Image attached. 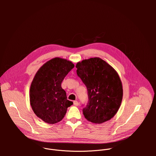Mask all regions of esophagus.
Here are the masks:
<instances>
[{
	"label": "esophagus",
	"mask_w": 156,
	"mask_h": 156,
	"mask_svg": "<svg viewBox=\"0 0 156 156\" xmlns=\"http://www.w3.org/2000/svg\"><path fill=\"white\" fill-rule=\"evenodd\" d=\"M73 104H74L75 105H76V106H78V105H79V102H78L77 101H75L73 102Z\"/></svg>",
	"instance_id": "1"
}]
</instances>
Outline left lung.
Returning <instances> with one entry per match:
<instances>
[{"mask_svg": "<svg viewBox=\"0 0 156 156\" xmlns=\"http://www.w3.org/2000/svg\"><path fill=\"white\" fill-rule=\"evenodd\" d=\"M76 73L87 87L88 102L83 108L84 117L102 123L114 117L123 98L120 78L115 69L99 57L76 63Z\"/></svg>", "mask_w": 156, "mask_h": 156, "instance_id": "8db88e82", "label": "left lung"}]
</instances>
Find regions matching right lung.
<instances>
[{
	"mask_svg": "<svg viewBox=\"0 0 156 156\" xmlns=\"http://www.w3.org/2000/svg\"><path fill=\"white\" fill-rule=\"evenodd\" d=\"M73 67L72 62L55 57L44 63L36 73L30 87V104L36 116L46 123L61 121L73 104L67 100L61 84Z\"/></svg>",
	"mask_w": 156,
	"mask_h": 156,
	"instance_id": "add662e5",
	"label": "right lung"
}]
</instances>
